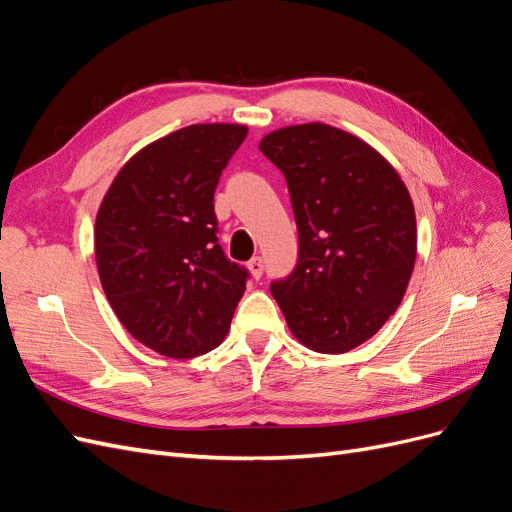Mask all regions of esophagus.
<instances>
[{"label":"esophagus","mask_w":512,"mask_h":512,"mask_svg":"<svg viewBox=\"0 0 512 512\" xmlns=\"http://www.w3.org/2000/svg\"><path fill=\"white\" fill-rule=\"evenodd\" d=\"M247 269H250L254 280H260L262 277V271H265V262H262L260 256H254L250 262H247Z\"/></svg>","instance_id":"1"}]
</instances>
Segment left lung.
Masks as SVG:
<instances>
[{"mask_svg":"<svg viewBox=\"0 0 512 512\" xmlns=\"http://www.w3.org/2000/svg\"><path fill=\"white\" fill-rule=\"evenodd\" d=\"M299 230V260L271 284L288 329L309 350L342 354L374 337L404 299L416 260L406 183L380 153L327 123L267 134Z\"/></svg>","mask_w":512,"mask_h":512,"instance_id":"obj_1","label":"left lung"}]
</instances>
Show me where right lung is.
<instances>
[{
    "instance_id": "1",
    "label": "right lung",
    "mask_w": 512,
    "mask_h": 512,
    "mask_svg": "<svg viewBox=\"0 0 512 512\" xmlns=\"http://www.w3.org/2000/svg\"><path fill=\"white\" fill-rule=\"evenodd\" d=\"M239 123H194L123 164L96 215L100 282L115 316L170 359L218 348L247 271L218 243L213 194L245 141Z\"/></svg>"
}]
</instances>
